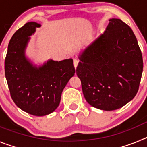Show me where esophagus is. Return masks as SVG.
<instances>
[{"label":"esophagus","instance_id":"esophagus-1","mask_svg":"<svg viewBox=\"0 0 147 147\" xmlns=\"http://www.w3.org/2000/svg\"><path fill=\"white\" fill-rule=\"evenodd\" d=\"M78 64H79V60H77V59H74V67H75V68H76V67H77Z\"/></svg>","mask_w":147,"mask_h":147}]
</instances>
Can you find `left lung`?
Instances as JSON below:
<instances>
[{
    "mask_svg": "<svg viewBox=\"0 0 147 147\" xmlns=\"http://www.w3.org/2000/svg\"><path fill=\"white\" fill-rule=\"evenodd\" d=\"M79 59L76 74L93 107L117 110L137 94L142 54L132 30L120 19H110L105 32L80 52Z\"/></svg>",
    "mask_w": 147,
    "mask_h": 147,
    "instance_id": "left-lung-1",
    "label": "left lung"
}]
</instances>
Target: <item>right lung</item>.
Listing matches in <instances>:
<instances>
[{
    "label": "right lung",
    "instance_id": "right-lung-1",
    "mask_svg": "<svg viewBox=\"0 0 147 147\" xmlns=\"http://www.w3.org/2000/svg\"><path fill=\"white\" fill-rule=\"evenodd\" d=\"M41 26L28 22L11 37L5 59V75L10 94L22 110L37 116L51 113L60 103L65 87L75 74L71 58L50 59L42 65L34 64L26 55L31 36Z\"/></svg>",
    "mask_w": 147,
    "mask_h": 147
}]
</instances>
